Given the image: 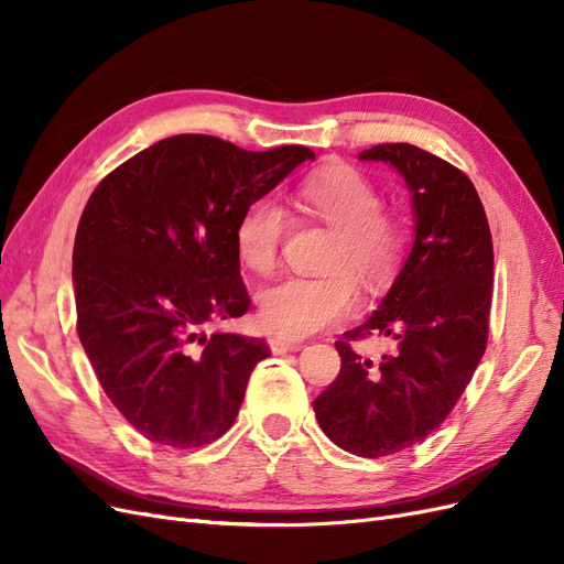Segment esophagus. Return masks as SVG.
Returning a JSON list of instances; mask_svg holds the SVG:
<instances>
[{"instance_id": "34e87169", "label": "esophagus", "mask_w": 564, "mask_h": 564, "mask_svg": "<svg viewBox=\"0 0 564 564\" xmlns=\"http://www.w3.org/2000/svg\"><path fill=\"white\" fill-rule=\"evenodd\" d=\"M268 346H270V350L275 352V355L296 352V350H301V348H303L301 340H294V338H280V336H272V338L268 340Z\"/></svg>"}]
</instances>
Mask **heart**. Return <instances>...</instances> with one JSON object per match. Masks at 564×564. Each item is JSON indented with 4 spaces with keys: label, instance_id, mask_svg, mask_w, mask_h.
<instances>
[{
    "label": "heart",
    "instance_id": "heart-1",
    "mask_svg": "<svg viewBox=\"0 0 564 564\" xmlns=\"http://www.w3.org/2000/svg\"><path fill=\"white\" fill-rule=\"evenodd\" d=\"M299 209L324 220L336 242L327 256L329 275L284 278L259 296V317L272 334L303 338L329 329L360 305L354 275L369 292L383 289L402 263L404 224L381 212V193L362 172L338 164L305 178L296 191ZM286 212L268 197L247 204L235 226V251L251 272H270L278 263Z\"/></svg>",
    "mask_w": 564,
    "mask_h": 564
}]
</instances>
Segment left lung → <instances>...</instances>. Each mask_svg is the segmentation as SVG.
Returning a JSON list of instances; mask_svg holds the SVG:
<instances>
[{"mask_svg": "<svg viewBox=\"0 0 564 564\" xmlns=\"http://www.w3.org/2000/svg\"><path fill=\"white\" fill-rule=\"evenodd\" d=\"M357 158L404 178L414 242L379 308L336 340L340 371L313 409L334 445L377 458L429 437L473 379L487 346L494 249L482 202L456 166L409 143ZM367 335H388L393 348L367 358L351 348Z\"/></svg>", "mask_w": 564, "mask_h": 564, "instance_id": "8db88e82", "label": "left lung"}]
</instances>
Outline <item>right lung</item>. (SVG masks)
<instances>
[{"label":"right lung","instance_id":"add662e5","mask_svg":"<svg viewBox=\"0 0 564 564\" xmlns=\"http://www.w3.org/2000/svg\"><path fill=\"white\" fill-rule=\"evenodd\" d=\"M305 160L315 152L303 145L249 152L181 133L91 193L73 249L77 334L110 402L150 442L193 449L235 423L270 350L207 324L249 311L235 226Z\"/></svg>","mask_w":564,"mask_h":564}]
</instances>
